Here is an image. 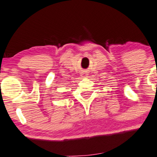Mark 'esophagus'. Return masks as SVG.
Here are the masks:
<instances>
[{"instance_id": "esophagus-1", "label": "esophagus", "mask_w": 157, "mask_h": 157, "mask_svg": "<svg viewBox=\"0 0 157 157\" xmlns=\"http://www.w3.org/2000/svg\"><path fill=\"white\" fill-rule=\"evenodd\" d=\"M81 77H87V75H86V74H81Z\"/></svg>"}]
</instances>
